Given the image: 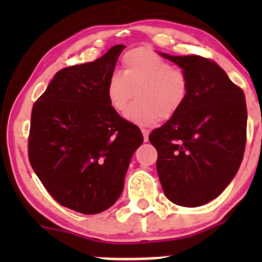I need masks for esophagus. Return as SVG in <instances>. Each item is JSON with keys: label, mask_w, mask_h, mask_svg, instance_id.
Returning a JSON list of instances; mask_svg holds the SVG:
<instances>
[{"label": "esophagus", "mask_w": 262, "mask_h": 262, "mask_svg": "<svg viewBox=\"0 0 262 262\" xmlns=\"http://www.w3.org/2000/svg\"><path fill=\"white\" fill-rule=\"evenodd\" d=\"M142 134H143V138H144V142L148 141V136H149V130L146 128H142Z\"/></svg>", "instance_id": "34e87169"}]
</instances>
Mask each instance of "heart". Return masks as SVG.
<instances>
[{
    "label": "heart",
    "mask_w": 262,
    "mask_h": 262,
    "mask_svg": "<svg viewBox=\"0 0 262 262\" xmlns=\"http://www.w3.org/2000/svg\"><path fill=\"white\" fill-rule=\"evenodd\" d=\"M123 72H113L106 82V97L114 112L123 114L134 94L139 99L125 118L137 125H153L170 119L184 106L189 95L185 72L153 50L137 48L121 58Z\"/></svg>",
    "instance_id": "b5f03b06"
}]
</instances>
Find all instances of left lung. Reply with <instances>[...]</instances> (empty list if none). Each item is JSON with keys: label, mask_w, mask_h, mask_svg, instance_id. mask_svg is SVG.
<instances>
[{"label": "left lung", "mask_w": 262, "mask_h": 262, "mask_svg": "<svg viewBox=\"0 0 262 262\" xmlns=\"http://www.w3.org/2000/svg\"><path fill=\"white\" fill-rule=\"evenodd\" d=\"M161 55L184 70L189 95L180 112L149 134L166 196L181 207L215 199L238 171L246 147L245 94L209 58Z\"/></svg>", "instance_id": "obj_1"}]
</instances>
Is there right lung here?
Returning a JSON list of instances; mask_svg holds the SVG:
<instances>
[{"mask_svg": "<svg viewBox=\"0 0 262 262\" xmlns=\"http://www.w3.org/2000/svg\"><path fill=\"white\" fill-rule=\"evenodd\" d=\"M125 46L71 66L54 78L31 110L28 155L47 191L82 214L109 209L120 196L141 129L112 109L106 82Z\"/></svg>", "mask_w": 262, "mask_h": 262, "instance_id": "right-lung-1", "label": "right lung"}]
</instances>
